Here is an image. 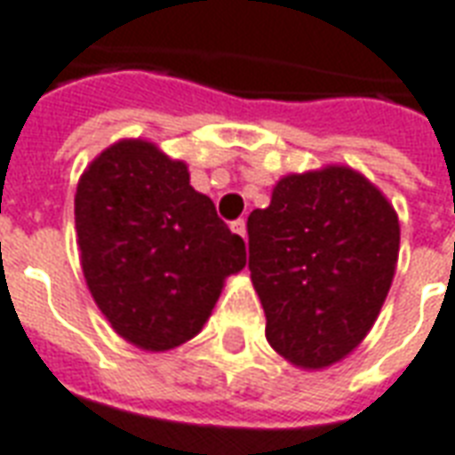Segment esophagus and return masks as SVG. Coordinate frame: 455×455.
<instances>
[{"mask_svg": "<svg viewBox=\"0 0 455 455\" xmlns=\"http://www.w3.org/2000/svg\"><path fill=\"white\" fill-rule=\"evenodd\" d=\"M231 231H234L236 236L246 238V221H243V219H236V221H231Z\"/></svg>", "mask_w": 455, "mask_h": 455, "instance_id": "esophagus-1", "label": "esophagus"}]
</instances>
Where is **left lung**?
<instances>
[{"mask_svg": "<svg viewBox=\"0 0 455 455\" xmlns=\"http://www.w3.org/2000/svg\"><path fill=\"white\" fill-rule=\"evenodd\" d=\"M251 280L266 339L285 361L322 371L375 324L400 256L392 202L358 170L290 172L248 217Z\"/></svg>", "mask_w": 455, "mask_h": 455, "instance_id": "8db88e82", "label": "left lung"}]
</instances>
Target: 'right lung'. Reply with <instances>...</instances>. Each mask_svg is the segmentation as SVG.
Segmentation results:
<instances>
[{
  "instance_id": "right-lung-1",
  "label": "right lung",
  "mask_w": 455,
  "mask_h": 455,
  "mask_svg": "<svg viewBox=\"0 0 455 455\" xmlns=\"http://www.w3.org/2000/svg\"><path fill=\"white\" fill-rule=\"evenodd\" d=\"M75 228L90 295L136 348L163 353L202 331L246 243L189 185L188 163L121 139L84 168Z\"/></svg>"
}]
</instances>
